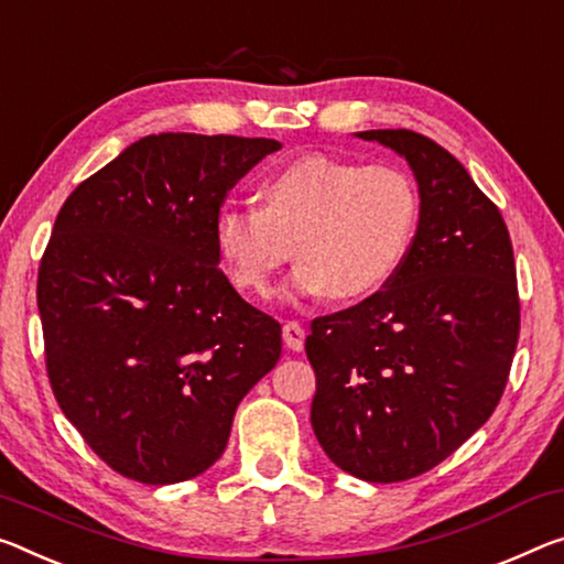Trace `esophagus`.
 <instances>
[{
    "label": "esophagus",
    "mask_w": 564,
    "mask_h": 564,
    "mask_svg": "<svg viewBox=\"0 0 564 564\" xmlns=\"http://www.w3.org/2000/svg\"><path fill=\"white\" fill-rule=\"evenodd\" d=\"M303 338H306V328H303L299 321H285L283 324V344L291 348V351H301Z\"/></svg>",
    "instance_id": "obj_1"
}]
</instances>
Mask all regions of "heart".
<instances>
[{
	"label": "heart",
	"mask_w": 564,
	"mask_h": 564,
	"mask_svg": "<svg viewBox=\"0 0 564 564\" xmlns=\"http://www.w3.org/2000/svg\"><path fill=\"white\" fill-rule=\"evenodd\" d=\"M258 198L261 208H220L213 226L230 281L258 299L273 296L293 250V293L369 296L399 273L419 223L416 185L391 163L303 155L275 167Z\"/></svg>",
	"instance_id": "heart-1"
}]
</instances>
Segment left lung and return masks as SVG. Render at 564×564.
Segmentation results:
<instances>
[{
  "instance_id": "1",
  "label": "left lung",
  "mask_w": 564,
  "mask_h": 564,
  "mask_svg": "<svg viewBox=\"0 0 564 564\" xmlns=\"http://www.w3.org/2000/svg\"><path fill=\"white\" fill-rule=\"evenodd\" d=\"M356 138L406 160L419 223L387 289L311 324V426L336 467L389 485L436 467L491 416L520 299L502 213L457 158L411 130Z\"/></svg>"
}]
</instances>
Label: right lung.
Here are the masks:
<instances>
[{
    "instance_id": "1",
    "label": "right lung",
    "mask_w": 564,
    "mask_h": 564,
    "mask_svg": "<svg viewBox=\"0 0 564 564\" xmlns=\"http://www.w3.org/2000/svg\"><path fill=\"white\" fill-rule=\"evenodd\" d=\"M279 140L160 132L79 183L44 250L37 306L59 409L142 485L203 475L281 359V324L218 268L216 216Z\"/></svg>"
}]
</instances>
